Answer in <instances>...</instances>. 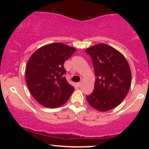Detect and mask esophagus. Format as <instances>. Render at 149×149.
Returning a JSON list of instances; mask_svg holds the SVG:
<instances>
[{"instance_id":"esophagus-1","label":"esophagus","mask_w":149,"mask_h":149,"mask_svg":"<svg viewBox=\"0 0 149 149\" xmlns=\"http://www.w3.org/2000/svg\"><path fill=\"white\" fill-rule=\"evenodd\" d=\"M81 85H82V81H80V82H79V83H77V85H78V87H80Z\"/></svg>"}]
</instances>
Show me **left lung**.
Returning a JSON list of instances; mask_svg holds the SVG:
<instances>
[{
	"label": "left lung",
	"mask_w": 149,
	"mask_h": 149,
	"mask_svg": "<svg viewBox=\"0 0 149 149\" xmlns=\"http://www.w3.org/2000/svg\"><path fill=\"white\" fill-rule=\"evenodd\" d=\"M91 57L96 80L94 91L86 97L97 111H107L118 106L131 85V71L127 60L117 49L104 43L85 49Z\"/></svg>",
	"instance_id": "obj_1"
}]
</instances>
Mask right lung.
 Returning a JSON list of instances; mask_svg holds the SVG:
<instances>
[{"instance_id":"add662e5","label":"right lung","mask_w":149,"mask_h":149,"mask_svg":"<svg viewBox=\"0 0 149 149\" xmlns=\"http://www.w3.org/2000/svg\"><path fill=\"white\" fill-rule=\"evenodd\" d=\"M73 47L55 42L42 46L31 56L26 67V82L35 100L44 107L66 103L74 88L64 77V63L76 52Z\"/></svg>"}]
</instances>
